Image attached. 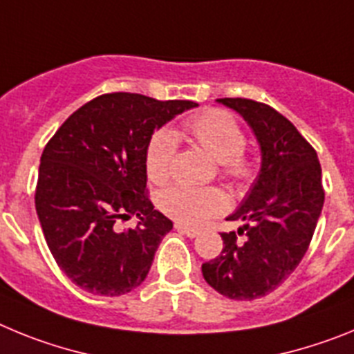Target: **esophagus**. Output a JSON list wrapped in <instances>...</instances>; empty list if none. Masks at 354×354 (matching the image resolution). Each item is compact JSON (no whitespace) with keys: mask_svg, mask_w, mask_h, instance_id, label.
<instances>
[{"mask_svg":"<svg viewBox=\"0 0 354 354\" xmlns=\"http://www.w3.org/2000/svg\"><path fill=\"white\" fill-rule=\"evenodd\" d=\"M175 230L180 234H186L187 237H196L200 234V228L187 227V225H184V223H175Z\"/></svg>","mask_w":354,"mask_h":354,"instance_id":"esophagus-1","label":"esophagus"}]
</instances>
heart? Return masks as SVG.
I'll use <instances>...</instances> for the list:
<instances>
[{
    "instance_id": "heart-1",
    "label": "heart",
    "mask_w": 354,
    "mask_h": 354,
    "mask_svg": "<svg viewBox=\"0 0 354 354\" xmlns=\"http://www.w3.org/2000/svg\"><path fill=\"white\" fill-rule=\"evenodd\" d=\"M180 129L220 162V171L225 179L236 186H246L253 179V161L245 150V133L232 115L221 109H207L186 118ZM175 152L177 138L171 131L161 129L150 138L145 152V168L152 183L161 184L170 177ZM159 207L177 221L198 225L225 211L227 196L218 187L179 184L161 193Z\"/></svg>"
}]
</instances>
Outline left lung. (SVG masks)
Here are the masks:
<instances>
[{
  "instance_id": "1",
  "label": "left lung",
  "mask_w": 354,
  "mask_h": 354,
  "mask_svg": "<svg viewBox=\"0 0 354 354\" xmlns=\"http://www.w3.org/2000/svg\"><path fill=\"white\" fill-rule=\"evenodd\" d=\"M218 102L243 115L261 143L262 167L243 205L221 232L223 250L202 264L205 282L230 299L252 301L289 278L308 250L324 189L317 152L294 124L264 102L225 97Z\"/></svg>"
}]
</instances>
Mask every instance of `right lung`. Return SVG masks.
<instances>
[{
	"label": "right lung",
	"mask_w": 354,
	"mask_h": 354,
	"mask_svg": "<svg viewBox=\"0 0 354 354\" xmlns=\"http://www.w3.org/2000/svg\"><path fill=\"white\" fill-rule=\"evenodd\" d=\"M198 106L142 93H102L76 109L40 158L35 207L56 264L99 296L131 292L174 223L147 189L145 152L162 124ZM136 215V227L120 223Z\"/></svg>",
	"instance_id": "obj_1"
}]
</instances>
